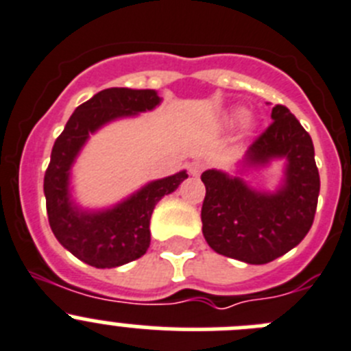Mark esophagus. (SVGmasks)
<instances>
[{"label": "esophagus", "instance_id": "esophagus-1", "mask_svg": "<svg viewBox=\"0 0 351 351\" xmlns=\"http://www.w3.org/2000/svg\"><path fill=\"white\" fill-rule=\"evenodd\" d=\"M203 169H204V162H201V160H195V162L191 164L189 171H191L192 176H199L201 173H203Z\"/></svg>", "mask_w": 351, "mask_h": 351}]
</instances>
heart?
I'll return each mask as SVG.
<instances>
[{
    "label": "heart",
    "instance_id": "heart-1",
    "mask_svg": "<svg viewBox=\"0 0 351 351\" xmlns=\"http://www.w3.org/2000/svg\"><path fill=\"white\" fill-rule=\"evenodd\" d=\"M232 119H236V121H241V119H245V115H243L241 110H234V113H232ZM245 125L248 128V122H245Z\"/></svg>",
    "mask_w": 351,
    "mask_h": 351
}]
</instances>
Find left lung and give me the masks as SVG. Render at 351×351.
<instances>
[{"label":"left lung","mask_w":351,"mask_h":351,"mask_svg":"<svg viewBox=\"0 0 351 351\" xmlns=\"http://www.w3.org/2000/svg\"><path fill=\"white\" fill-rule=\"evenodd\" d=\"M271 119L234 173L206 169L201 175L204 239L217 254L246 264H267L298 246L313 223L320 192L311 136L287 106H274ZM273 160L286 162L274 191L252 188L242 178Z\"/></svg>","instance_id":"left-lung-1"}]
</instances>
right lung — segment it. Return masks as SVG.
Returning <instances> with one entry per match:
<instances>
[{
    "mask_svg": "<svg viewBox=\"0 0 351 351\" xmlns=\"http://www.w3.org/2000/svg\"><path fill=\"white\" fill-rule=\"evenodd\" d=\"M154 89L112 87L94 94L69 117L56 140L43 180L47 215L53 236L82 262L94 267H117L145 255L150 245V217L164 195L189 178L187 171L145 183L117 204L87 210L71 195V169L90 134L119 119L152 112L160 105Z\"/></svg>",
    "mask_w": 351,
    "mask_h": 351,
    "instance_id": "right-lung-1",
    "label": "right lung"
}]
</instances>
